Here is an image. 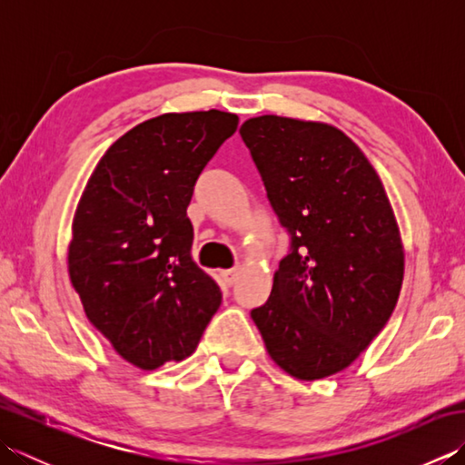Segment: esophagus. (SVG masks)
Instances as JSON below:
<instances>
[{"label": "esophagus", "mask_w": 465, "mask_h": 465, "mask_svg": "<svg viewBox=\"0 0 465 465\" xmlns=\"http://www.w3.org/2000/svg\"><path fill=\"white\" fill-rule=\"evenodd\" d=\"M238 275H240V268H233V270H223L222 272V278L227 285H233L235 282H238Z\"/></svg>", "instance_id": "34e87169"}]
</instances>
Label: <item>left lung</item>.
<instances>
[{"label":"left lung","instance_id":"obj_1","mask_svg":"<svg viewBox=\"0 0 465 465\" xmlns=\"http://www.w3.org/2000/svg\"><path fill=\"white\" fill-rule=\"evenodd\" d=\"M240 134L292 235L252 318L285 373L328 378L360 358L396 308L406 265L396 213L368 157L335 125L270 114Z\"/></svg>","mask_w":465,"mask_h":465}]
</instances>
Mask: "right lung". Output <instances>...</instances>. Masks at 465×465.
<instances>
[{
  "label": "right lung",
  "mask_w": 465,
  "mask_h": 465,
  "mask_svg": "<svg viewBox=\"0 0 465 465\" xmlns=\"http://www.w3.org/2000/svg\"><path fill=\"white\" fill-rule=\"evenodd\" d=\"M238 122L210 110L137 124L97 162L77 202L69 282L87 320L135 368L192 355L220 308V288L192 260L187 205Z\"/></svg>",
  "instance_id": "right-lung-1"
}]
</instances>
